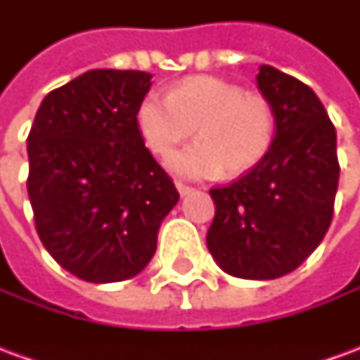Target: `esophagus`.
<instances>
[{
    "instance_id": "34e87169",
    "label": "esophagus",
    "mask_w": 360,
    "mask_h": 360,
    "mask_svg": "<svg viewBox=\"0 0 360 360\" xmlns=\"http://www.w3.org/2000/svg\"><path fill=\"white\" fill-rule=\"evenodd\" d=\"M175 187H177V191H179L181 196H187V195H191L193 191H195V188L188 187V185H185V183H181V181H177V183H175Z\"/></svg>"
}]
</instances>
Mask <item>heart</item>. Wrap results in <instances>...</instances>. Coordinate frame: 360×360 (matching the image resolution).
Returning a JSON list of instances; mask_svg holds the SVG:
<instances>
[{"instance_id":"1","label":"heart","mask_w":360,"mask_h":360,"mask_svg":"<svg viewBox=\"0 0 360 360\" xmlns=\"http://www.w3.org/2000/svg\"><path fill=\"white\" fill-rule=\"evenodd\" d=\"M142 141L156 156H169L181 142L198 141L169 160L183 177H235L257 167L274 146L278 119L271 103L239 84L216 77H187L165 98L148 94L136 108Z\"/></svg>"}]
</instances>
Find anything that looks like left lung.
<instances>
[{
    "instance_id": "left-lung-1",
    "label": "left lung",
    "mask_w": 360,
    "mask_h": 360,
    "mask_svg": "<svg viewBox=\"0 0 360 360\" xmlns=\"http://www.w3.org/2000/svg\"><path fill=\"white\" fill-rule=\"evenodd\" d=\"M278 119L268 156L227 187L206 245L227 274L276 279L307 260L332 224L340 181L335 127L310 86L270 65L257 75Z\"/></svg>"
}]
</instances>
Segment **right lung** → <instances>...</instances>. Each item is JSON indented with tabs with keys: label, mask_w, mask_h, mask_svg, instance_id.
Returning a JSON list of instances; mask_svg holds the SVG:
<instances>
[{
	"label": "right lung",
	"mask_w": 360,
	"mask_h": 360,
	"mask_svg": "<svg viewBox=\"0 0 360 360\" xmlns=\"http://www.w3.org/2000/svg\"><path fill=\"white\" fill-rule=\"evenodd\" d=\"M150 79L144 71H89L44 98L28 133L38 237L61 268L90 283L136 276L179 200L136 127Z\"/></svg>",
	"instance_id": "right-lung-1"
}]
</instances>
